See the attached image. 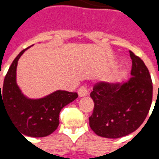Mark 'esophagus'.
<instances>
[{"instance_id": "1", "label": "esophagus", "mask_w": 159, "mask_h": 159, "mask_svg": "<svg viewBox=\"0 0 159 159\" xmlns=\"http://www.w3.org/2000/svg\"><path fill=\"white\" fill-rule=\"evenodd\" d=\"M88 89H87L86 87H81L79 89H78V96L79 97H84V96H87L88 95Z\"/></svg>"}]
</instances>
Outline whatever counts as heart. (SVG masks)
Masks as SVG:
<instances>
[{
  "label": "heart",
  "mask_w": 159,
  "mask_h": 159,
  "mask_svg": "<svg viewBox=\"0 0 159 159\" xmlns=\"http://www.w3.org/2000/svg\"><path fill=\"white\" fill-rule=\"evenodd\" d=\"M126 74H127L126 70H122L119 74V78H123V76H126Z\"/></svg>",
  "instance_id": "heart-1"
}]
</instances>
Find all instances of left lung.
Here are the masks:
<instances>
[{"label":"left lung","mask_w":159,"mask_h":159,"mask_svg":"<svg viewBox=\"0 0 159 159\" xmlns=\"http://www.w3.org/2000/svg\"><path fill=\"white\" fill-rule=\"evenodd\" d=\"M131 78L123 84L100 83L90 97L94 102L89 126L97 135L109 139L126 136L146 119L152 100V83L144 62L131 51Z\"/></svg>","instance_id":"left-lung-1"}]
</instances>
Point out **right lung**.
<instances>
[{
	"label": "right lung",
	"mask_w": 159,
	"mask_h": 159,
	"mask_svg": "<svg viewBox=\"0 0 159 159\" xmlns=\"http://www.w3.org/2000/svg\"><path fill=\"white\" fill-rule=\"evenodd\" d=\"M28 48L21 51L12 61L2 91L0 84V111L2 107L5 108L16 129L23 134L45 137L55 131L59 124L60 111L76 100L77 93L56 90L38 99L26 96L17 83V66L20 57Z\"/></svg>",
	"instance_id": "add662e5"
}]
</instances>
